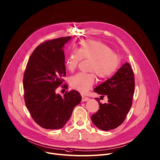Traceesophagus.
<instances>
[{
  "instance_id": "obj_1",
  "label": "esophagus",
  "mask_w": 160,
  "mask_h": 160,
  "mask_svg": "<svg viewBox=\"0 0 160 160\" xmlns=\"http://www.w3.org/2000/svg\"><path fill=\"white\" fill-rule=\"evenodd\" d=\"M82 101H83V102H85V101H88L89 99V98H88V97H86L84 96H82Z\"/></svg>"
}]
</instances>
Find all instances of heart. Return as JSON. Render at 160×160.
Instances as JSON below:
<instances>
[{
	"label": "heart",
	"instance_id": "1",
	"mask_svg": "<svg viewBox=\"0 0 160 160\" xmlns=\"http://www.w3.org/2000/svg\"><path fill=\"white\" fill-rule=\"evenodd\" d=\"M82 59L91 60L89 71L92 72H79L70 79L72 88L82 93L92 88L96 81L95 74L101 79L108 78L118 69L121 62L119 57L108 46L89 39L82 41L78 50H71L66 61L67 69L73 71Z\"/></svg>",
	"mask_w": 160,
	"mask_h": 160
}]
</instances>
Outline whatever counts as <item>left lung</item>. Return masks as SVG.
Here are the masks:
<instances>
[{
    "mask_svg": "<svg viewBox=\"0 0 160 160\" xmlns=\"http://www.w3.org/2000/svg\"><path fill=\"white\" fill-rule=\"evenodd\" d=\"M135 90L134 73L131 65L124 63L115 75L105 82L97 86L94 91L107 96L108 103L102 104L99 98V109L91 116V121L99 129L104 131L113 129L124 121L132 105Z\"/></svg>",
    "mask_w": 160,
    "mask_h": 160,
    "instance_id": "1",
    "label": "left lung"
}]
</instances>
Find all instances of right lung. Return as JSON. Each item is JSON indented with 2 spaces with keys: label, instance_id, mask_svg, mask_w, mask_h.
<instances>
[{
  "label": "right lung",
  "instance_id": "obj_1",
  "mask_svg": "<svg viewBox=\"0 0 160 160\" xmlns=\"http://www.w3.org/2000/svg\"><path fill=\"white\" fill-rule=\"evenodd\" d=\"M71 38H59L39 45L26 66L23 81L25 105L34 121L43 128H62L82 101L75 90L63 96L55 92L66 75L63 48Z\"/></svg>",
  "mask_w": 160,
  "mask_h": 160
}]
</instances>
